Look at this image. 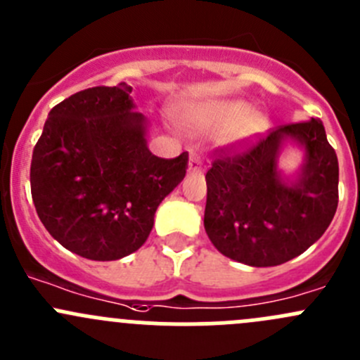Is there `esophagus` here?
<instances>
[{
    "label": "esophagus",
    "instance_id": "34e87169",
    "mask_svg": "<svg viewBox=\"0 0 360 360\" xmlns=\"http://www.w3.org/2000/svg\"><path fill=\"white\" fill-rule=\"evenodd\" d=\"M203 169H205V165H203L202 158L198 157V155H191L190 162H188V172H190V174L202 172Z\"/></svg>",
    "mask_w": 360,
    "mask_h": 360
}]
</instances>
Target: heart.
Instances as JSON below:
<instances>
[{
	"label": "heart",
	"mask_w": 360,
	"mask_h": 360,
	"mask_svg": "<svg viewBox=\"0 0 360 360\" xmlns=\"http://www.w3.org/2000/svg\"><path fill=\"white\" fill-rule=\"evenodd\" d=\"M184 123L195 132H221V148L240 153L261 139L270 118L266 112L252 110L248 101L223 99L186 111Z\"/></svg>",
	"instance_id": "1"
}]
</instances>
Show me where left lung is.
<instances>
[{
  "label": "left lung",
  "instance_id": "left-lung-1",
  "mask_svg": "<svg viewBox=\"0 0 360 360\" xmlns=\"http://www.w3.org/2000/svg\"><path fill=\"white\" fill-rule=\"evenodd\" d=\"M289 147L302 153L291 173L280 165ZM205 181L210 242L249 266L300 256L324 235L338 207V158L315 118L274 129L244 155L217 158Z\"/></svg>",
  "mask_w": 360,
  "mask_h": 360
}]
</instances>
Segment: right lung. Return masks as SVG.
<instances>
[{"mask_svg":"<svg viewBox=\"0 0 360 360\" xmlns=\"http://www.w3.org/2000/svg\"><path fill=\"white\" fill-rule=\"evenodd\" d=\"M132 86H94L49 112L31 162V195L63 248L94 261L136 252L155 212L186 176L188 153L165 160L148 148L150 122Z\"/></svg>","mask_w":360,"mask_h":360,"instance_id":"1","label":"right lung"}]
</instances>
